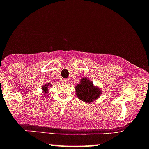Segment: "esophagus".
Wrapping results in <instances>:
<instances>
[{
  "label": "esophagus",
  "instance_id": "34e87169",
  "mask_svg": "<svg viewBox=\"0 0 149 149\" xmlns=\"http://www.w3.org/2000/svg\"><path fill=\"white\" fill-rule=\"evenodd\" d=\"M69 81H70V79H63V84H68Z\"/></svg>",
  "mask_w": 149,
  "mask_h": 149
}]
</instances>
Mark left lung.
<instances>
[{"mask_svg":"<svg viewBox=\"0 0 149 149\" xmlns=\"http://www.w3.org/2000/svg\"><path fill=\"white\" fill-rule=\"evenodd\" d=\"M76 94L79 100L86 103L95 101L101 96V90L99 87L93 85V82L88 78H83L80 83L76 86Z\"/></svg>","mask_w":149,"mask_h":149,"instance_id":"left-lung-1","label":"left lung"}]
</instances>
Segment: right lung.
Returning <instances> with one entry per match:
<instances>
[{
  "label": "right lung",
  "mask_w": 149,
  "mask_h": 149,
  "mask_svg": "<svg viewBox=\"0 0 149 149\" xmlns=\"http://www.w3.org/2000/svg\"><path fill=\"white\" fill-rule=\"evenodd\" d=\"M51 84H45V85H43L42 86V90H43V93H44V94H46L47 92V90H48V86H50Z\"/></svg>",
  "instance_id": "obj_1"
}]
</instances>
